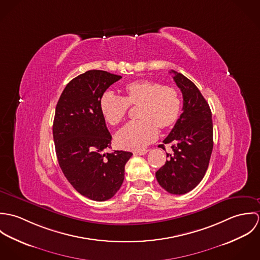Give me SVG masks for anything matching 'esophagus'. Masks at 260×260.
Returning <instances> with one entry per match:
<instances>
[{
    "instance_id": "1",
    "label": "esophagus",
    "mask_w": 260,
    "mask_h": 260,
    "mask_svg": "<svg viewBox=\"0 0 260 260\" xmlns=\"http://www.w3.org/2000/svg\"><path fill=\"white\" fill-rule=\"evenodd\" d=\"M148 149H144V150H140V151H135L134 154L135 155H145L148 153Z\"/></svg>"
}]
</instances>
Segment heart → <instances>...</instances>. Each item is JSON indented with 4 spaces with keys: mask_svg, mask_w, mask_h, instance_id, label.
<instances>
[{
    "mask_svg": "<svg viewBox=\"0 0 260 260\" xmlns=\"http://www.w3.org/2000/svg\"><path fill=\"white\" fill-rule=\"evenodd\" d=\"M129 107L139 108V121L129 123L115 137L121 148L141 150L158 136V129L173 127L179 119L181 100L177 90L151 80H136L125 85L122 98L110 91L99 99V109L105 121L112 126L120 124Z\"/></svg>",
    "mask_w": 260,
    "mask_h": 260,
    "instance_id": "b5f03b06",
    "label": "heart"
}]
</instances>
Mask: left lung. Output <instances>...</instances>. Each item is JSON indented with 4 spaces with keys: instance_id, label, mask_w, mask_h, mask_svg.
I'll use <instances>...</instances> for the list:
<instances>
[{
    "instance_id": "left-lung-1",
    "label": "left lung",
    "mask_w": 260,
    "mask_h": 260,
    "mask_svg": "<svg viewBox=\"0 0 260 260\" xmlns=\"http://www.w3.org/2000/svg\"><path fill=\"white\" fill-rule=\"evenodd\" d=\"M182 92L183 108L178 121L164 144H171L172 153L156 172L159 185L171 194H185L203 179L213 149L212 114L208 103L195 84L184 75L171 71ZM164 144L159 147L165 150Z\"/></svg>"
}]
</instances>
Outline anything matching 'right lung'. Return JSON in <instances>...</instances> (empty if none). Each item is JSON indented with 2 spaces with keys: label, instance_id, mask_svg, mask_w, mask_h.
<instances>
[{
  "label": "right lung",
  "instance_id": "obj_1",
  "mask_svg": "<svg viewBox=\"0 0 260 260\" xmlns=\"http://www.w3.org/2000/svg\"><path fill=\"white\" fill-rule=\"evenodd\" d=\"M122 77L90 70L71 80L56 106L53 137L59 165L70 184L95 201L112 198L124 180L131 152L111 148V134L99 109L100 96Z\"/></svg>",
  "mask_w": 260,
  "mask_h": 260
}]
</instances>
